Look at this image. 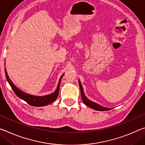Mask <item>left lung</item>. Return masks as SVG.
I'll list each match as a JSON object with an SVG mask.
<instances>
[{
  "label": "left lung",
  "mask_w": 145,
  "mask_h": 145,
  "mask_svg": "<svg viewBox=\"0 0 145 145\" xmlns=\"http://www.w3.org/2000/svg\"><path fill=\"white\" fill-rule=\"evenodd\" d=\"M79 86H80V89H81L82 100V101H83V103L86 106H88L90 107L91 108H92V109H94L95 110H98V111H105V110H111V108H108L103 107V106H101L97 104V103L92 102V101H91L90 100H89L84 95L83 88H82V86L81 85L80 80H79Z\"/></svg>",
  "instance_id": "left-lung-1"
}]
</instances>
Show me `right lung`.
<instances>
[{
    "mask_svg": "<svg viewBox=\"0 0 145 145\" xmlns=\"http://www.w3.org/2000/svg\"><path fill=\"white\" fill-rule=\"evenodd\" d=\"M5 74H6V77L7 81H8V82H9V84H10V85L11 86V88H12V89L16 95H17L20 99H21L24 100V101H26L27 104H29L31 106H44L49 105L50 103L54 102V101H56V99L57 98V97H58V95H59L61 79L64 75V74L62 75L60 79H59V82L58 83L57 88L54 93L47 95L35 96V95H30V94H27L26 93H25L24 91H22L20 90V89H19L17 87H16L15 86V84H13V82H11V79L9 78L6 68H5Z\"/></svg>",
    "mask_w": 145,
    "mask_h": 145,
    "instance_id": "obj_1",
    "label": "right lung"
}]
</instances>
